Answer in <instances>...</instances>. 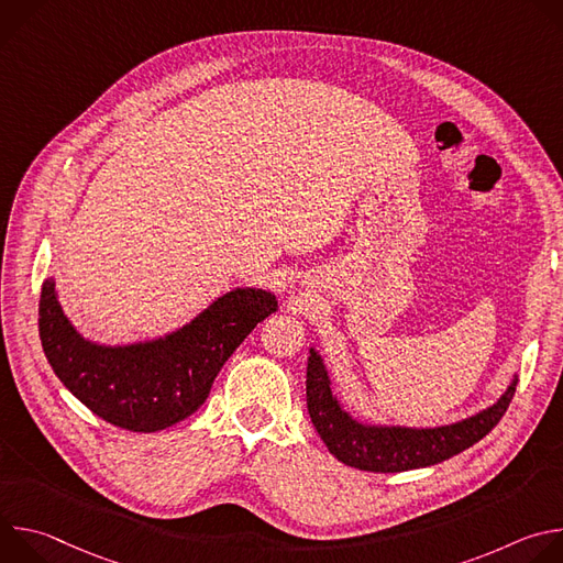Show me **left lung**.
<instances>
[{"mask_svg":"<svg viewBox=\"0 0 563 563\" xmlns=\"http://www.w3.org/2000/svg\"><path fill=\"white\" fill-rule=\"evenodd\" d=\"M515 389L517 378L493 408L454 426L432 430L369 428L343 412L332 396L328 372L313 350L307 361V410L316 432L341 463L367 472L428 467L467 450L501 421Z\"/></svg>","mask_w":563,"mask_h":563,"instance_id":"left-lung-1","label":"left lung"}]
</instances>
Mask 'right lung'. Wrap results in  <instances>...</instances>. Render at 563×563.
<instances>
[{
    "instance_id": "obj_1",
    "label": "right lung",
    "mask_w": 563,
    "mask_h": 563,
    "mask_svg": "<svg viewBox=\"0 0 563 563\" xmlns=\"http://www.w3.org/2000/svg\"><path fill=\"white\" fill-rule=\"evenodd\" d=\"M276 309L269 291L235 289L163 341L102 347L73 330L48 278L37 325L53 372L75 398L111 426L157 432L205 404L224 361Z\"/></svg>"
}]
</instances>
